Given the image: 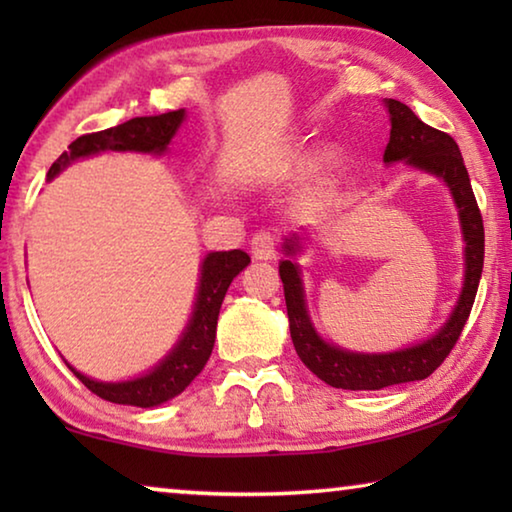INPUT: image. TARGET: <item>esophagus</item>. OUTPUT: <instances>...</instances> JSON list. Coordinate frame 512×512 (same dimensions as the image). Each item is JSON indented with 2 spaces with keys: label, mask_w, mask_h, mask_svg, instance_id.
Instances as JSON below:
<instances>
[{
  "label": "esophagus",
  "mask_w": 512,
  "mask_h": 512,
  "mask_svg": "<svg viewBox=\"0 0 512 512\" xmlns=\"http://www.w3.org/2000/svg\"><path fill=\"white\" fill-rule=\"evenodd\" d=\"M277 248V237L271 230H257L250 239V250L257 259H273Z\"/></svg>",
  "instance_id": "1"
}]
</instances>
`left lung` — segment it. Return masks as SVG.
<instances>
[{"instance_id": "left-lung-1", "label": "left lung", "mask_w": 512, "mask_h": 512, "mask_svg": "<svg viewBox=\"0 0 512 512\" xmlns=\"http://www.w3.org/2000/svg\"><path fill=\"white\" fill-rule=\"evenodd\" d=\"M386 108L391 115V140L386 144L384 162L393 164L404 160L415 169L443 178L454 196L465 239V282L452 316L427 341L386 354L341 350L320 339L309 320L300 266L293 262L302 250L300 235L293 232L284 239L282 248L287 259L280 262V277L284 284V300H287L293 348H296L300 361L318 379L334 388H343V391H381L386 386L427 379L447 359L461 336L467 318H470L483 271V219L458 144L447 133L436 131L420 121L406 103L386 99Z\"/></svg>"}]
</instances>
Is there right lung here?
<instances>
[{
	"mask_svg": "<svg viewBox=\"0 0 512 512\" xmlns=\"http://www.w3.org/2000/svg\"><path fill=\"white\" fill-rule=\"evenodd\" d=\"M185 110H171L164 115L155 117H135L124 121L115 128H106L99 133H88L76 137L69 144L60 158L51 164L47 178L58 176L69 162L88 158V155L101 151H142V153H164L176 135L178 126L183 124ZM250 264V257L244 250H221V253H210L201 264V282H198V293L194 302L192 318H189L187 329L180 336L167 357L146 375L131 381H97L81 375L67 363V368L79 377L85 386L101 400L115 404H131V406H158L171 400L185 391L192 384L194 377L205 368L210 359L214 339H216V320H219L221 302L225 298L230 282L244 271Z\"/></svg>",
	"mask_w": 512,
	"mask_h": 512,
	"instance_id": "right-lung-1",
	"label": "right lung"
}]
</instances>
